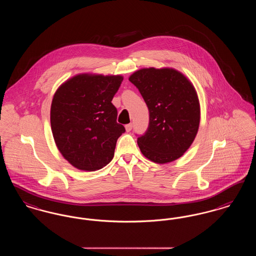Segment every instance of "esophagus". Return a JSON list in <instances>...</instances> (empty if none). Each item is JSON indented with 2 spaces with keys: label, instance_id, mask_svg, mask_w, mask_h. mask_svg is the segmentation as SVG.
Returning <instances> with one entry per match:
<instances>
[{
  "label": "esophagus",
  "instance_id": "1",
  "mask_svg": "<svg viewBox=\"0 0 256 256\" xmlns=\"http://www.w3.org/2000/svg\"><path fill=\"white\" fill-rule=\"evenodd\" d=\"M126 130L128 132H130L132 130V124H126Z\"/></svg>",
  "mask_w": 256,
  "mask_h": 256
}]
</instances>
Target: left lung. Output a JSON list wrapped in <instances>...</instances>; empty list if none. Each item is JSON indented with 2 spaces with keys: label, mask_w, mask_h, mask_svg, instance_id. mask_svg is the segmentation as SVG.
I'll list each match as a JSON object with an SVG mask.
<instances>
[{
  "label": "left lung",
  "mask_w": 256,
  "mask_h": 256,
  "mask_svg": "<svg viewBox=\"0 0 256 256\" xmlns=\"http://www.w3.org/2000/svg\"><path fill=\"white\" fill-rule=\"evenodd\" d=\"M130 82L150 111L146 134L137 139L143 156L158 164L182 158L198 134L200 106L193 84L174 68H142Z\"/></svg>",
  "instance_id": "obj_1"
}]
</instances>
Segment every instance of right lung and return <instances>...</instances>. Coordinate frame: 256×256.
Returning <instances> with one entry per match:
<instances>
[{
    "label": "right lung",
    "instance_id": "add662e5",
    "mask_svg": "<svg viewBox=\"0 0 256 256\" xmlns=\"http://www.w3.org/2000/svg\"><path fill=\"white\" fill-rule=\"evenodd\" d=\"M122 76L78 74L56 91L50 106L52 132L62 156L74 168L100 170L114 156L118 138L126 132L117 122L111 100Z\"/></svg>",
    "mask_w": 256,
    "mask_h": 256
}]
</instances>
